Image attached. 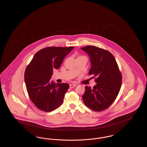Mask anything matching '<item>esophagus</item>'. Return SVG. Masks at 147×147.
Instances as JSON below:
<instances>
[{
	"label": "esophagus",
	"instance_id": "esophagus-1",
	"mask_svg": "<svg viewBox=\"0 0 147 147\" xmlns=\"http://www.w3.org/2000/svg\"><path fill=\"white\" fill-rule=\"evenodd\" d=\"M76 86V84H70V85H69V88H74L75 86Z\"/></svg>",
	"mask_w": 147,
	"mask_h": 147
}]
</instances>
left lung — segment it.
<instances>
[{"label": "left lung", "mask_w": 147, "mask_h": 147, "mask_svg": "<svg viewBox=\"0 0 147 147\" xmlns=\"http://www.w3.org/2000/svg\"><path fill=\"white\" fill-rule=\"evenodd\" d=\"M90 58V75L95 82L93 88L85 86L83 96L84 104L96 111L109 107L116 99L122 84V75L114 57L109 51L94 46L82 47Z\"/></svg>", "instance_id": "8db88e82"}]
</instances>
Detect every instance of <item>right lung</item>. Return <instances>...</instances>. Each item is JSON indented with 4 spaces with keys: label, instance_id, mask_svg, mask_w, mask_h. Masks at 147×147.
Wrapping results in <instances>:
<instances>
[{
    "label": "right lung",
    "instance_id": "add662e5",
    "mask_svg": "<svg viewBox=\"0 0 147 147\" xmlns=\"http://www.w3.org/2000/svg\"><path fill=\"white\" fill-rule=\"evenodd\" d=\"M74 47H48L38 51L25 69L24 80L28 95L36 106L51 111L62 104L67 83L55 84L50 79L53 69H58Z\"/></svg>",
    "mask_w": 147,
    "mask_h": 147
}]
</instances>
